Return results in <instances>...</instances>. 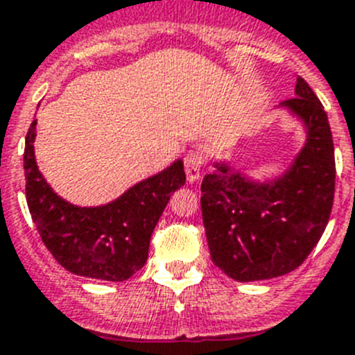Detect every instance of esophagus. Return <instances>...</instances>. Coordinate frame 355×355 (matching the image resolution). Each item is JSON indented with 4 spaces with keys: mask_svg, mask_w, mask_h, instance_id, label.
<instances>
[{
    "mask_svg": "<svg viewBox=\"0 0 355 355\" xmlns=\"http://www.w3.org/2000/svg\"><path fill=\"white\" fill-rule=\"evenodd\" d=\"M202 165H204V155H202L200 150H191L184 157V171H187V178L190 183L200 180Z\"/></svg>",
    "mask_w": 355,
    "mask_h": 355,
    "instance_id": "obj_1",
    "label": "esophagus"
}]
</instances>
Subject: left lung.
Segmentation results:
<instances>
[{"mask_svg":"<svg viewBox=\"0 0 355 355\" xmlns=\"http://www.w3.org/2000/svg\"><path fill=\"white\" fill-rule=\"evenodd\" d=\"M284 101L306 127L289 171L252 183L226 164L202 181V218L212 263L234 281L251 282L298 268L324 234L335 198V148L324 106L300 76Z\"/></svg>","mask_w":355,"mask_h":355,"instance_id":"left-lung-1","label":"left lung"}]
</instances>
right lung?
Instances as JSON below:
<instances>
[{
	"label": "right lung",
	"mask_w": 355,
	"mask_h": 355,
	"mask_svg": "<svg viewBox=\"0 0 355 355\" xmlns=\"http://www.w3.org/2000/svg\"><path fill=\"white\" fill-rule=\"evenodd\" d=\"M36 120L26 136V198L43 244L60 266L99 281H127L143 268L150 239L168 198L187 181L183 162L141 181L118 200L76 207L53 193L35 160Z\"/></svg>",
	"instance_id": "1"
}]
</instances>
